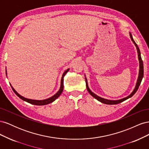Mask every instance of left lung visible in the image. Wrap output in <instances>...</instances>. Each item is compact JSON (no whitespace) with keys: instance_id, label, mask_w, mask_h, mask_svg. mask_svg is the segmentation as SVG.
<instances>
[{"instance_id":"1","label":"left lung","mask_w":149,"mask_h":149,"mask_svg":"<svg viewBox=\"0 0 149 149\" xmlns=\"http://www.w3.org/2000/svg\"><path fill=\"white\" fill-rule=\"evenodd\" d=\"M130 38H131L132 41L133 42V43H134L135 46L136 47V48L137 49V53H138V57H139V77H138V79H137V84H136V88H135V89H134L133 92L130 94L129 96H128L127 97H124L123 99H121V100H116V101H112V100H106V99H104V98H102L100 96H97L96 94H95L94 93H93L91 90L89 89V87H88V83H87V80L86 79V88H87V90L88 91L89 93V94H91V95L94 97L95 99H96L97 100H98L99 101L101 102L102 103H104V104H119L120 102H122L124 101L125 100H127V99L131 97L134 94L136 93V91H137V89L139 87L140 84H141V81H142V79L143 78V61H142V58H141V52H140V49L137 46V45L136 44V43L134 42V40L132 38V36L131 35V33H130Z\"/></svg>"}]
</instances>
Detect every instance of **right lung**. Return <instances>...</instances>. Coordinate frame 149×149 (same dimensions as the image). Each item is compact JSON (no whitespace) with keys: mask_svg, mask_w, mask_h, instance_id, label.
<instances>
[{"mask_svg":"<svg viewBox=\"0 0 149 149\" xmlns=\"http://www.w3.org/2000/svg\"><path fill=\"white\" fill-rule=\"evenodd\" d=\"M69 71V69H68L66 71H65L64 72V73L63 74V76H62V78H61V86H60V88L59 89V91H58L55 95L52 96L51 97L49 98H48L47 99V100H40V101H38V100H30V99H26L25 97H24L23 96H20L19 94H18L16 91L15 90L13 89L12 88V86H11V87L12 88V90L13 91V92H14L15 93L16 95L19 97L20 99H22V100H24L26 102H27L29 103H30L31 104H34V105H37V106H42V105H46V104H48L51 103L52 102H53L54 101H55V100H56V99L59 97L60 96V94H61V93L63 92V79H64V76H65V74L68 73V71Z\"/></svg>","mask_w":149,"mask_h":149,"instance_id":"add662e5","label":"right lung"}]
</instances>
